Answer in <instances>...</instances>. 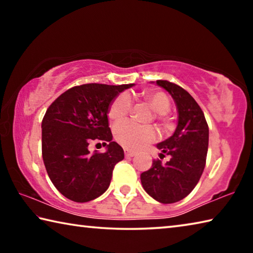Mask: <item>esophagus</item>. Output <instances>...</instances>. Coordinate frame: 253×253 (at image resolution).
<instances>
[{
	"label": "esophagus",
	"instance_id": "obj_1",
	"mask_svg": "<svg viewBox=\"0 0 253 253\" xmlns=\"http://www.w3.org/2000/svg\"><path fill=\"white\" fill-rule=\"evenodd\" d=\"M125 155L127 157H132L136 155V152H132V151H129V149H125Z\"/></svg>",
	"mask_w": 253,
	"mask_h": 253
}]
</instances>
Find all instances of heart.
Masks as SVG:
<instances>
[{"label":"heart","instance_id":"heart-1","mask_svg":"<svg viewBox=\"0 0 253 253\" xmlns=\"http://www.w3.org/2000/svg\"><path fill=\"white\" fill-rule=\"evenodd\" d=\"M144 97L157 114H165L169 109V99L164 92L145 91ZM132 100L128 92H123L115 98L109 107V117L119 121L126 117L131 109ZM115 138L122 146L129 149H138L156 139L157 132L152 126H142L132 121L119 122L114 127Z\"/></svg>","mask_w":253,"mask_h":253}]
</instances>
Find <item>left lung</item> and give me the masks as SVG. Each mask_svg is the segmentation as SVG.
Returning <instances> with one entry per match:
<instances>
[{
	"instance_id": "1",
	"label": "left lung",
	"mask_w": 253,
	"mask_h": 253,
	"mask_svg": "<svg viewBox=\"0 0 253 253\" xmlns=\"http://www.w3.org/2000/svg\"><path fill=\"white\" fill-rule=\"evenodd\" d=\"M156 84L172 96L177 125L172 136L156 145L160 157L166 154L170 160L165 164L154 161L152 168L140 174V182L149 196L169 204L183 200L200 181L207 161L209 127L202 109L186 90L166 80H157Z\"/></svg>"
}]
</instances>
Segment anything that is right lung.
Listing matches in <instances>:
<instances>
[{"mask_svg":"<svg viewBox=\"0 0 253 253\" xmlns=\"http://www.w3.org/2000/svg\"><path fill=\"white\" fill-rule=\"evenodd\" d=\"M132 85H77L60 95L45 111L41 124L42 157L51 182L67 199L89 202L109 187L124 149L113 142L107 114L111 101ZM92 140L108 141L106 152L90 154L87 146Z\"/></svg>","mask_w":253,"mask_h":253,"instance_id":"obj_1","label":"right lung"}]
</instances>
